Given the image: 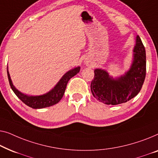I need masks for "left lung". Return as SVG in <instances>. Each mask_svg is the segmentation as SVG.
<instances>
[{
    "mask_svg": "<svg viewBox=\"0 0 158 158\" xmlns=\"http://www.w3.org/2000/svg\"><path fill=\"white\" fill-rule=\"evenodd\" d=\"M133 52L130 69L118 79L110 77L104 70L95 69L91 91L97 100L108 105H117L130 100L140 92L146 76V54L139 35Z\"/></svg>",
    "mask_w": 158,
    "mask_h": 158,
    "instance_id": "left-lung-1",
    "label": "left lung"
}]
</instances>
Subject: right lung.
I'll list each match as a JSON object with an SVG mask.
<instances>
[{
	"label": "right lung",
	"instance_id": "1",
	"mask_svg": "<svg viewBox=\"0 0 158 158\" xmlns=\"http://www.w3.org/2000/svg\"><path fill=\"white\" fill-rule=\"evenodd\" d=\"M80 71V67H77L69 71L67 73H66L64 75L63 77L60 79L56 86L53 89L52 91L46 93V94L44 95H41V96H27L22 94L20 92L19 90H17L13 86V84L10 79L9 73L8 71L7 67V74H8V81H9V84L10 87H11L13 92L15 93V95L21 99V100L26 104V105L30 106V107L34 109H42L45 107H48V106H53L54 104H57L60 100H61L62 97H63L64 92H65L66 85H67L69 81L71 78L75 76L77 74H78Z\"/></svg>",
	"mask_w": 158,
	"mask_h": 158
}]
</instances>
